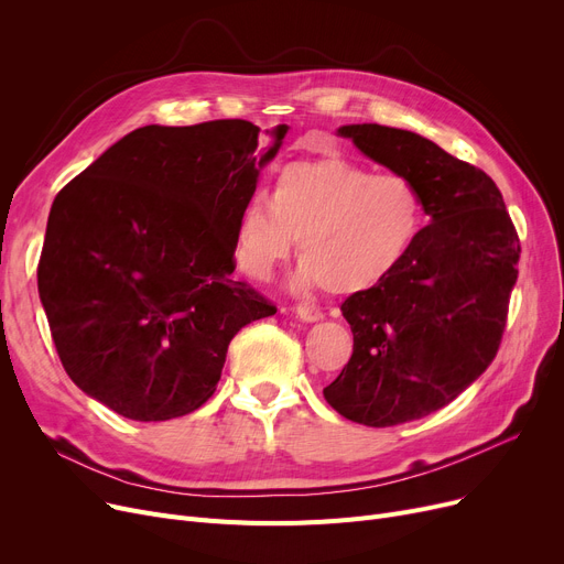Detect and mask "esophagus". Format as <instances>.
Returning a JSON list of instances; mask_svg holds the SVG:
<instances>
[{
	"instance_id": "34e87169",
	"label": "esophagus",
	"mask_w": 564,
	"mask_h": 564,
	"mask_svg": "<svg viewBox=\"0 0 564 564\" xmlns=\"http://www.w3.org/2000/svg\"><path fill=\"white\" fill-rule=\"evenodd\" d=\"M292 313H294V317H300L302 322H317V319H322V311L317 306H308V304L294 306Z\"/></svg>"
}]
</instances>
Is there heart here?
I'll return each instance as SVG.
<instances>
[{
  "label": "heart",
  "mask_w": 564,
  "mask_h": 564,
  "mask_svg": "<svg viewBox=\"0 0 564 564\" xmlns=\"http://www.w3.org/2000/svg\"><path fill=\"white\" fill-rule=\"evenodd\" d=\"M421 187L404 173H375L345 158L285 164L272 196H251L235 224V258L272 279L300 240L297 288L357 294L389 279L425 228Z\"/></svg>",
  "instance_id": "obj_1"
}]
</instances>
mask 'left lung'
Here are the masks:
<instances>
[{
    "label": "left lung",
    "mask_w": 564,
    "mask_h": 564,
    "mask_svg": "<svg viewBox=\"0 0 564 564\" xmlns=\"http://www.w3.org/2000/svg\"><path fill=\"white\" fill-rule=\"evenodd\" d=\"M338 137L409 175L430 217L389 279L343 302L354 351L324 389L347 421L391 427L446 406L494 361L521 247L485 171L409 130L361 123Z\"/></svg>",
    "instance_id": "1"
}]
</instances>
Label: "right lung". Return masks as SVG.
Masks as SVG:
<instances>
[{"mask_svg": "<svg viewBox=\"0 0 564 564\" xmlns=\"http://www.w3.org/2000/svg\"><path fill=\"white\" fill-rule=\"evenodd\" d=\"M288 126H145L56 194L39 294L68 377L130 421L213 398L232 336L276 308L235 281V224Z\"/></svg>", "mask_w": 564, "mask_h": 564, "instance_id": "add662e5", "label": "right lung"}]
</instances>
